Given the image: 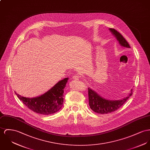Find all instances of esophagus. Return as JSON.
I'll return each instance as SVG.
<instances>
[{
  "mask_svg": "<svg viewBox=\"0 0 150 150\" xmlns=\"http://www.w3.org/2000/svg\"><path fill=\"white\" fill-rule=\"evenodd\" d=\"M79 76H78V75H74V76H73V79L74 80H75V81H78V80H79Z\"/></svg>",
  "mask_w": 150,
  "mask_h": 150,
  "instance_id": "1",
  "label": "esophagus"
}]
</instances>
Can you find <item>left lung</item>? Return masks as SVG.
Returning <instances> with one entry per match:
<instances>
[{
	"mask_svg": "<svg viewBox=\"0 0 150 150\" xmlns=\"http://www.w3.org/2000/svg\"><path fill=\"white\" fill-rule=\"evenodd\" d=\"M109 30L116 38L121 46L131 48L126 40L119 32L114 28H109ZM88 90L89 105L91 109L95 112L100 114L111 113L115 111L125 103L132 94V88L127 96L122 99L109 100L104 98L91 88H88Z\"/></svg>",
	"mask_w": 150,
	"mask_h": 150,
	"instance_id": "left-lung-1",
	"label": "left lung"
}]
</instances>
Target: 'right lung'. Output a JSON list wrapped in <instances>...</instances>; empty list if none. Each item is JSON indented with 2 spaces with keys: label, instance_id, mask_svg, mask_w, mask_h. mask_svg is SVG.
Wrapping results in <instances>:
<instances>
[{
  "label": "right lung",
  "instance_id": "add662e5",
  "mask_svg": "<svg viewBox=\"0 0 150 150\" xmlns=\"http://www.w3.org/2000/svg\"><path fill=\"white\" fill-rule=\"evenodd\" d=\"M69 78L59 81L43 94L34 97L26 98L15 93L29 109L42 115H50L59 111L63 103V93Z\"/></svg>",
  "mask_w": 150,
  "mask_h": 150
}]
</instances>
